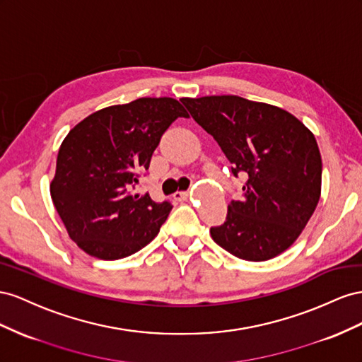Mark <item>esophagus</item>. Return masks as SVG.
I'll return each instance as SVG.
<instances>
[{
    "label": "esophagus",
    "instance_id": "1",
    "mask_svg": "<svg viewBox=\"0 0 362 362\" xmlns=\"http://www.w3.org/2000/svg\"><path fill=\"white\" fill-rule=\"evenodd\" d=\"M174 200L175 202H185L188 199V192L187 191H177V192H174Z\"/></svg>",
    "mask_w": 362,
    "mask_h": 362
}]
</instances>
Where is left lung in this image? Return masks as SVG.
<instances>
[{
  "instance_id": "obj_1",
  "label": "left lung",
  "mask_w": 362,
  "mask_h": 362,
  "mask_svg": "<svg viewBox=\"0 0 362 362\" xmlns=\"http://www.w3.org/2000/svg\"><path fill=\"white\" fill-rule=\"evenodd\" d=\"M218 142L232 174L247 179L214 241L245 261L281 255L302 233L322 191V156L314 135L291 113L238 95L180 100Z\"/></svg>"
}]
</instances>
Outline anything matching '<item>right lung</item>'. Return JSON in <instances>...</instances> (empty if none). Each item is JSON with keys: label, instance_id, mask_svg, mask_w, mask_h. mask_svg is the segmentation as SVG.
<instances>
[{"label": "right lung", "instance_id": "add662e5", "mask_svg": "<svg viewBox=\"0 0 362 362\" xmlns=\"http://www.w3.org/2000/svg\"><path fill=\"white\" fill-rule=\"evenodd\" d=\"M179 117L188 113L177 100L138 98L92 113L68 133L49 189L69 238L81 250L115 261L158 235L173 204L135 188Z\"/></svg>", "mask_w": 362, "mask_h": 362}]
</instances>
